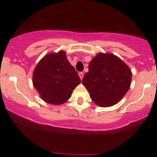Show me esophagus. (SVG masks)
<instances>
[{
    "label": "esophagus",
    "instance_id": "esophagus-1",
    "mask_svg": "<svg viewBox=\"0 0 157 157\" xmlns=\"http://www.w3.org/2000/svg\"><path fill=\"white\" fill-rule=\"evenodd\" d=\"M83 76H84V73L83 72L79 73V77H80V78L81 79V80H82V78H83Z\"/></svg>",
    "mask_w": 157,
    "mask_h": 157
}]
</instances>
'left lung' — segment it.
Listing matches in <instances>:
<instances>
[{
  "label": "left lung",
  "instance_id": "1",
  "mask_svg": "<svg viewBox=\"0 0 157 157\" xmlns=\"http://www.w3.org/2000/svg\"><path fill=\"white\" fill-rule=\"evenodd\" d=\"M131 71L122 60L111 54H98L89 63L82 84L97 105L109 107L125 96L131 82Z\"/></svg>",
  "mask_w": 157,
  "mask_h": 157
}]
</instances>
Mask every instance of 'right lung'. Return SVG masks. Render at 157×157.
Here are the masks:
<instances>
[{"mask_svg":"<svg viewBox=\"0 0 157 157\" xmlns=\"http://www.w3.org/2000/svg\"><path fill=\"white\" fill-rule=\"evenodd\" d=\"M80 82L78 74L63 51L45 56L33 73L34 87L45 102L53 105L67 101Z\"/></svg>","mask_w":157,"mask_h":157,"instance_id":"right-lung-1","label":"right lung"}]
</instances>
